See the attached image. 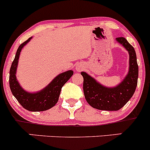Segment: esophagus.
Listing matches in <instances>:
<instances>
[{
	"mask_svg": "<svg viewBox=\"0 0 150 150\" xmlns=\"http://www.w3.org/2000/svg\"><path fill=\"white\" fill-rule=\"evenodd\" d=\"M77 70H80V69H79V68H77Z\"/></svg>",
	"mask_w": 150,
	"mask_h": 150,
	"instance_id": "obj_1",
	"label": "esophagus"
}]
</instances>
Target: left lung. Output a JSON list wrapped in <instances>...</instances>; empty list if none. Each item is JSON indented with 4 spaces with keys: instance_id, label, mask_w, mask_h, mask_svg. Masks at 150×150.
I'll use <instances>...</instances> for the list:
<instances>
[{
    "instance_id": "left-lung-1",
    "label": "left lung",
    "mask_w": 150,
    "mask_h": 150,
    "mask_svg": "<svg viewBox=\"0 0 150 150\" xmlns=\"http://www.w3.org/2000/svg\"><path fill=\"white\" fill-rule=\"evenodd\" d=\"M115 40L126 48L129 55V71L120 84L114 88H108L87 73L81 72L87 102L93 108L101 110H119L123 108L134 94L138 83V65L135 49L123 37Z\"/></svg>"
}]
</instances>
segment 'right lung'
<instances>
[{"label":"right lung","instance_id":"add662e5","mask_svg":"<svg viewBox=\"0 0 150 150\" xmlns=\"http://www.w3.org/2000/svg\"><path fill=\"white\" fill-rule=\"evenodd\" d=\"M32 37L23 42L17 50L9 71V87L13 96L25 109L29 111H44L54 106L58 102L62 86L71 77L74 71H65L57 76L45 88L36 93H28L22 88L16 78V71L21 51Z\"/></svg>","mask_w":150,"mask_h":150}]
</instances>
